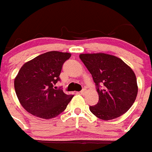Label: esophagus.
Returning <instances> with one entry per match:
<instances>
[{"mask_svg":"<svg viewBox=\"0 0 152 152\" xmlns=\"http://www.w3.org/2000/svg\"><path fill=\"white\" fill-rule=\"evenodd\" d=\"M85 89H83V90L80 91V92H78L77 93H79V94H84V93H85Z\"/></svg>","mask_w":152,"mask_h":152,"instance_id":"1","label":"esophagus"}]
</instances>
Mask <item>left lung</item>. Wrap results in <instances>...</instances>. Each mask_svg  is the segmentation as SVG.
I'll use <instances>...</instances> for the list:
<instances>
[{
  "label": "left lung",
  "mask_w": 152,
  "mask_h": 152,
  "mask_svg": "<svg viewBox=\"0 0 152 152\" xmlns=\"http://www.w3.org/2000/svg\"><path fill=\"white\" fill-rule=\"evenodd\" d=\"M80 59L93 76L99 95L92 113L102 120L118 118L135 101L138 86L135 74L116 56L104 53L81 54Z\"/></svg>",
  "instance_id": "8db88e82"
}]
</instances>
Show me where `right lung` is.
I'll use <instances>...</instances> for the list:
<instances>
[{
  "label": "right lung",
  "mask_w": 152,
  "mask_h": 152,
  "mask_svg": "<svg viewBox=\"0 0 152 152\" xmlns=\"http://www.w3.org/2000/svg\"><path fill=\"white\" fill-rule=\"evenodd\" d=\"M70 53L49 51L26 63L14 80L19 102L26 110L41 118L50 119L65 110L72 95L64 93L56 83Z\"/></svg>",
  "instance_id": "1"
}]
</instances>
